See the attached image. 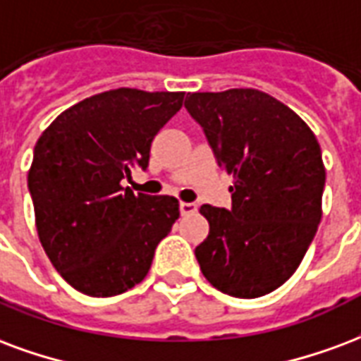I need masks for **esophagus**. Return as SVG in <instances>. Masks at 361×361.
Segmentation results:
<instances>
[{"label": "esophagus", "mask_w": 361, "mask_h": 361, "mask_svg": "<svg viewBox=\"0 0 361 361\" xmlns=\"http://www.w3.org/2000/svg\"><path fill=\"white\" fill-rule=\"evenodd\" d=\"M180 212H181V216L193 214V212H197V204H195V202H181Z\"/></svg>", "instance_id": "34e87169"}]
</instances>
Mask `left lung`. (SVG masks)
<instances>
[{
    "label": "left lung",
    "instance_id": "8db88e82",
    "mask_svg": "<svg viewBox=\"0 0 361 361\" xmlns=\"http://www.w3.org/2000/svg\"><path fill=\"white\" fill-rule=\"evenodd\" d=\"M185 109L233 176L229 210L201 207L210 224L195 248L202 276L229 296L268 295L295 274L322 220L319 143L289 106L250 87L188 93Z\"/></svg>",
    "mask_w": 361,
    "mask_h": 361
}]
</instances>
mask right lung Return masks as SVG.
Returning a JSON list of instances; mask_svg holds the SVG:
<instances>
[{
  "mask_svg": "<svg viewBox=\"0 0 361 361\" xmlns=\"http://www.w3.org/2000/svg\"><path fill=\"white\" fill-rule=\"evenodd\" d=\"M183 95L111 90L71 106L39 135L28 172L39 243L80 293L114 296L143 281L180 218L178 199L133 195L122 180L149 166L154 135Z\"/></svg>",
  "mask_w": 361,
  "mask_h": 361,
  "instance_id": "right-lung-1",
  "label": "right lung"
}]
</instances>
